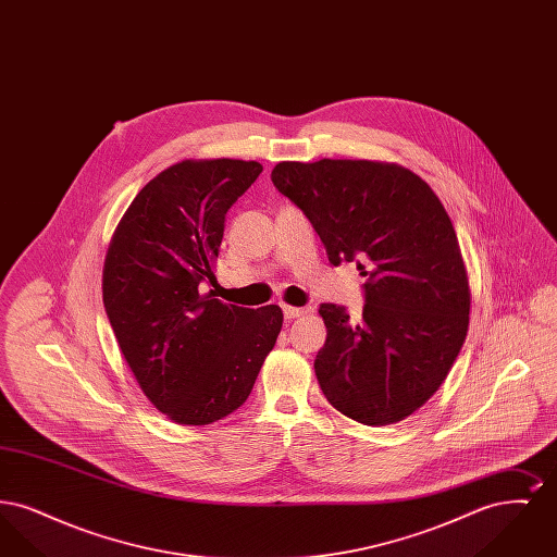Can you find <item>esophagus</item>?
<instances>
[{
	"label": "esophagus",
	"mask_w": 557,
	"mask_h": 557,
	"mask_svg": "<svg viewBox=\"0 0 557 557\" xmlns=\"http://www.w3.org/2000/svg\"><path fill=\"white\" fill-rule=\"evenodd\" d=\"M282 309H284V318L286 319L302 318V315L311 313L309 307H292V305H284Z\"/></svg>",
	"instance_id": "1"
}]
</instances>
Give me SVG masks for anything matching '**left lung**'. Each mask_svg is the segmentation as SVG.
Here are the masks:
<instances>
[{
	"label": "left lung",
	"mask_w": 557,
	"mask_h": 557,
	"mask_svg": "<svg viewBox=\"0 0 557 557\" xmlns=\"http://www.w3.org/2000/svg\"><path fill=\"white\" fill-rule=\"evenodd\" d=\"M271 182L307 214L332 265L357 261L368 277L361 319L319 307L323 395L359 424L405 420L445 382L470 323L468 273L443 202L395 162L288 160Z\"/></svg>",
	"instance_id": "8db88e82"
}]
</instances>
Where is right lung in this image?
Masks as SVG:
<instances>
[{"label": "right lung", "instance_id": "obj_1", "mask_svg": "<svg viewBox=\"0 0 557 557\" xmlns=\"http://www.w3.org/2000/svg\"><path fill=\"white\" fill-rule=\"evenodd\" d=\"M261 171L255 160H182L141 187L108 246V321L144 395L177 424H212L244 405L282 330L277 305L202 294L216 282L225 214Z\"/></svg>", "mask_w": 557, "mask_h": 557}]
</instances>
